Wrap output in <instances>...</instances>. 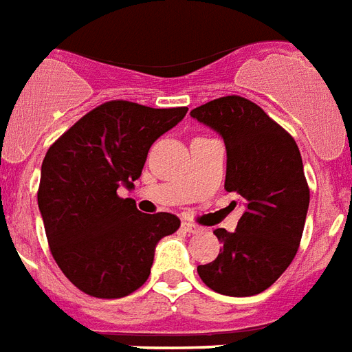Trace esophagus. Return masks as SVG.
Segmentation results:
<instances>
[{"label": "esophagus", "instance_id": "1", "mask_svg": "<svg viewBox=\"0 0 352 352\" xmlns=\"http://www.w3.org/2000/svg\"><path fill=\"white\" fill-rule=\"evenodd\" d=\"M182 230H184V232H187V234H200V232H202V228H200V226H197V224H191V223L182 224Z\"/></svg>", "mask_w": 352, "mask_h": 352}]
</instances>
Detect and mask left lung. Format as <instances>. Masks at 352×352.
Returning <instances> with one entry per match:
<instances>
[{
	"label": "left lung",
	"instance_id": "left-lung-1",
	"mask_svg": "<svg viewBox=\"0 0 352 352\" xmlns=\"http://www.w3.org/2000/svg\"><path fill=\"white\" fill-rule=\"evenodd\" d=\"M191 116L223 135L224 189L245 202L234 234L213 232L223 247L198 265V276L221 295L252 297L273 286L297 254L310 204L302 157L286 129L247 98H217Z\"/></svg>",
	"mask_w": 352,
	"mask_h": 352
}]
</instances>
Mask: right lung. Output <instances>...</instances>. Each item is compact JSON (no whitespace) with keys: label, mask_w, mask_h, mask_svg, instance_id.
<instances>
[{"label":"right lung","mask_w":352,"mask_h":352,"mask_svg":"<svg viewBox=\"0 0 352 352\" xmlns=\"http://www.w3.org/2000/svg\"><path fill=\"white\" fill-rule=\"evenodd\" d=\"M186 113L111 100L47 148L38 210L52 256L79 292L98 298L137 292L150 276L157 241L179 228L176 215L141 213L116 189L133 187L150 146Z\"/></svg>","instance_id":"add662e5"}]
</instances>
